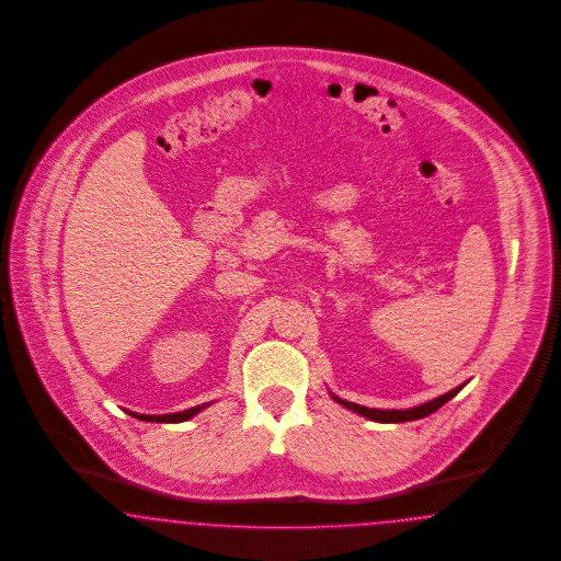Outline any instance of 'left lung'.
Listing matches in <instances>:
<instances>
[{"mask_svg":"<svg viewBox=\"0 0 561 561\" xmlns=\"http://www.w3.org/2000/svg\"><path fill=\"white\" fill-rule=\"evenodd\" d=\"M461 388H463V386H457V388H453V390L447 392V394H443V397H438V399H434V401H430V403L420 404V407H413V409H399V411H394V409H390V411H383V409H369V407H363V404L342 401V399H337L334 394H332V399H334L336 403L344 404L346 409H351V411L359 413L363 417L374 420V422H381V424H399V422L422 420V417H426L430 413H434L436 409H440L443 404L448 403V401H450V399H453Z\"/></svg>","mask_w":561,"mask_h":561,"instance_id":"left-lung-1","label":"left lung"}]
</instances>
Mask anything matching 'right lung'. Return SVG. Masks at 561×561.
I'll return each instance as SVG.
<instances>
[{"mask_svg":"<svg viewBox=\"0 0 561 561\" xmlns=\"http://www.w3.org/2000/svg\"><path fill=\"white\" fill-rule=\"evenodd\" d=\"M210 403L198 404V407H192V409H185V411H180V413H167V415H141V413H131V411H127L129 415H134L137 420H141V422H160V424H180V422H185V420H190V417H194L196 413H201L204 407H208Z\"/></svg>","mask_w":561,"mask_h":561,"instance_id":"1","label":"right lung"}]
</instances>
